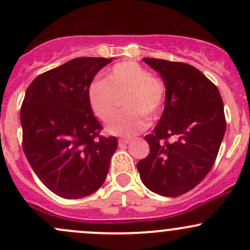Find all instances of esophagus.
Masks as SVG:
<instances>
[{
  "instance_id": "obj_1",
  "label": "esophagus",
  "mask_w": 250,
  "mask_h": 250,
  "mask_svg": "<svg viewBox=\"0 0 250 250\" xmlns=\"http://www.w3.org/2000/svg\"><path fill=\"white\" fill-rule=\"evenodd\" d=\"M129 143H130V139H120V140H118V146L123 147V146L128 145Z\"/></svg>"
}]
</instances>
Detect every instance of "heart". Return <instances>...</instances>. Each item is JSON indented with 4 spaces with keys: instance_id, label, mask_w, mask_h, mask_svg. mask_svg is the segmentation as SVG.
Returning a JSON list of instances; mask_svg holds the SVG:
<instances>
[{
    "instance_id": "heart-1",
    "label": "heart",
    "mask_w": 250,
    "mask_h": 250,
    "mask_svg": "<svg viewBox=\"0 0 250 250\" xmlns=\"http://www.w3.org/2000/svg\"><path fill=\"white\" fill-rule=\"evenodd\" d=\"M125 95L128 110L118 114L106 125L114 135L132 136L147 127V118L160 114L167 90L160 79L135 61H123L107 70L104 80H97L88 88V103L99 120L109 121L118 104V97Z\"/></svg>"
}]
</instances>
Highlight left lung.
I'll return each instance as SVG.
<instances>
[{
  "instance_id": "obj_1",
  "label": "left lung",
  "mask_w": 250,
  "mask_h": 250,
  "mask_svg": "<svg viewBox=\"0 0 250 250\" xmlns=\"http://www.w3.org/2000/svg\"><path fill=\"white\" fill-rule=\"evenodd\" d=\"M144 61L160 74L167 96L158 125L145 136L148 156L136 167L149 190L175 198L198 186L213 167L227 129L224 104L217 86L193 65Z\"/></svg>"
}]
</instances>
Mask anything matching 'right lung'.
Masks as SVG:
<instances>
[{"mask_svg":"<svg viewBox=\"0 0 250 250\" xmlns=\"http://www.w3.org/2000/svg\"><path fill=\"white\" fill-rule=\"evenodd\" d=\"M111 61L70 60L38 75L26 90L20 110L23 153L43 185L61 198L98 190L117 149L115 136L101 135L88 103L94 75Z\"/></svg>","mask_w":250,"mask_h":250,"instance_id":"right-lung-1","label":"right lung"}]
</instances>
